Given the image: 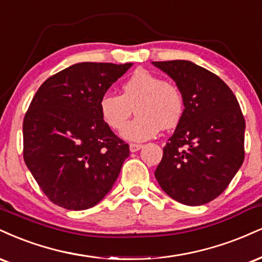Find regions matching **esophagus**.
<instances>
[{"label":"esophagus","mask_w":262,"mask_h":262,"mask_svg":"<svg viewBox=\"0 0 262 262\" xmlns=\"http://www.w3.org/2000/svg\"><path fill=\"white\" fill-rule=\"evenodd\" d=\"M142 144L140 143H130V150L131 152H137V150H140L142 148Z\"/></svg>","instance_id":"obj_1"}]
</instances>
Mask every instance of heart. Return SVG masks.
<instances>
[{"instance_id":"b5f03b06","label":"heart","mask_w":262,"mask_h":262,"mask_svg":"<svg viewBox=\"0 0 262 262\" xmlns=\"http://www.w3.org/2000/svg\"><path fill=\"white\" fill-rule=\"evenodd\" d=\"M139 116L126 126L133 107ZM185 112V99L179 87L153 75L147 70H137L122 84V94L105 93L99 100L100 118L107 127L121 131L127 141L149 140L161 128L179 125Z\"/></svg>"}]
</instances>
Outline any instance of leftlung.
Masks as SVG:
<instances>
[{
	"mask_svg": "<svg viewBox=\"0 0 262 262\" xmlns=\"http://www.w3.org/2000/svg\"><path fill=\"white\" fill-rule=\"evenodd\" d=\"M185 99L184 116L163 148L156 179L175 201L208 204L244 162L245 120L235 95L217 75L191 61H156Z\"/></svg>",
	"mask_w": 262,
	"mask_h": 262,
	"instance_id": "left-lung-1",
	"label": "left lung"
}]
</instances>
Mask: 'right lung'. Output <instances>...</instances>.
<instances>
[{
	"mask_svg": "<svg viewBox=\"0 0 262 262\" xmlns=\"http://www.w3.org/2000/svg\"><path fill=\"white\" fill-rule=\"evenodd\" d=\"M131 66L72 64L49 77L34 95L23 121V157L55 205L87 210L118 179L130 149L103 122L99 100Z\"/></svg>",
	"mask_w": 262,
	"mask_h": 262,
	"instance_id": "obj_1",
	"label": "right lung"
}]
</instances>
